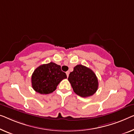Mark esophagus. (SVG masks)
<instances>
[{
    "mask_svg": "<svg viewBox=\"0 0 134 134\" xmlns=\"http://www.w3.org/2000/svg\"><path fill=\"white\" fill-rule=\"evenodd\" d=\"M69 71H66V75H67V77H69Z\"/></svg>",
    "mask_w": 134,
    "mask_h": 134,
    "instance_id": "34e87169",
    "label": "esophagus"
}]
</instances>
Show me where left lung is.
Segmentation results:
<instances>
[{
  "label": "left lung",
  "instance_id": "obj_1",
  "mask_svg": "<svg viewBox=\"0 0 134 134\" xmlns=\"http://www.w3.org/2000/svg\"><path fill=\"white\" fill-rule=\"evenodd\" d=\"M68 80L74 92L82 97L93 95L98 88V79L96 74L92 70L81 64L74 67Z\"/></svg>",
  "mask_w": 134,
  "mask_h": 134
}]
</instances>
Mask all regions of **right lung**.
Returning a JSON list of instances; mask_svg holds the SVG:
<instances>
[{
  "label": "right lung",
  "mask_w": 134,
  "mask_h": 134,
  "mask_svg": "<svg viewBox=\"0 0 134 134\" xmlns=\"http://www.w3.org/2000/svg\"><path fill=\"white\" fill-rule=\"evenodd\" d=\"M66 78V74L61 70L60 65L51 62L35 70L31 77L32 87L36 92L47 94L53 92L62 80Z\"/></svg>",
  "instance_id": "right-lung-1"
}]
</instances>
